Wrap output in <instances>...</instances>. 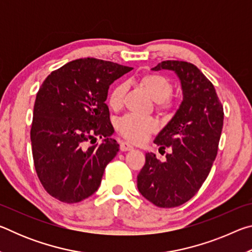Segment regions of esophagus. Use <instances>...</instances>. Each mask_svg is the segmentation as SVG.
<instances>
[{
	"instance_id": "1",
	"label": "esophagus",
	"mask_w": 252,
	"mask_h": 252,
	"mask_svg": "<svg viewBox=\"0 0 252 252\" xmlns=\"http://www.w3.org/2000/svg\"><path fill=\"white\" fill-rule=\"evenodd\" d=\"M132 149H133V147L131 146L130 143H127V142H122L121 144H120V150L121 151H123V152H126V151H131Z\"/></svg>"
}]
</instances>
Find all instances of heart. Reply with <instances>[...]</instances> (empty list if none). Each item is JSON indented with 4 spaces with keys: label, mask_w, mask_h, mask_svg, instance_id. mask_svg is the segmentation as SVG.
I'll return each mask as SVG.
<instances>
[{
    "label": "heart",
    "mask_w": 252,
    "mask_h": 252,
    "mask_svg": "<svg viewBox=\"0 0 252 252\" xmlns=\"http://www.w3.org/2000/svg\"><path fill=\"white\" fill-rule=\"evenodd\" d=\"M138 84L146 90L157 103V110L168 112L173 108V99L170 95L173 90L172 82L167 76L159 73H144L139 76ZM126 93V84L120 82L111 89L108 94V105L114 111L122 108ZM158 122L153 118H142L127 114L117 122V130L122 138L134 143H141L149 134L156 132Z\"/></svg>",
    "instance_id": "1"
}]
</instances>
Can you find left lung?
I'll return each instance as SVG.
<instances>
[{"label": "left lung", "instance_id": "8db88e82", "mask_svg": "<svg viewBox=\"0 0 252 252\" xmlns=\"http://www.w3.org/2000/svg\"><path fill=\"white\" fill-rule=\"evenodd\" d=\"M172 70L181 81L183 100L155 143L171 149L161 162L146 153L138 174V189L160 208H174L193 197L209 176L218 152L223 126V106L216 89L192 63L168 60L153 71Z\"/></svg>", "mask_w": 252, "mask_h": 252}]
</instances>
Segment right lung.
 I'll use <instances>...</instances> for the list:
<instances>
[{"mask_svg":"<svg viewBox=\"0 0 252 252\" xmlns=\"http://www.w3.org/2000/svg\"><path fill=\"white\" fill-rule=\"evenodd\" d=\"M132 67L104 60H73L51 72L39 89L33 110L34 167L46 192L65 203L90 197L119 144L105 103L113 81ZM96 137L101 145L87 147Z\"/></svg>","mask_w":252,"mask_h":252,"instance_id":"add662e5","label":"right lung"}]
</instances>
